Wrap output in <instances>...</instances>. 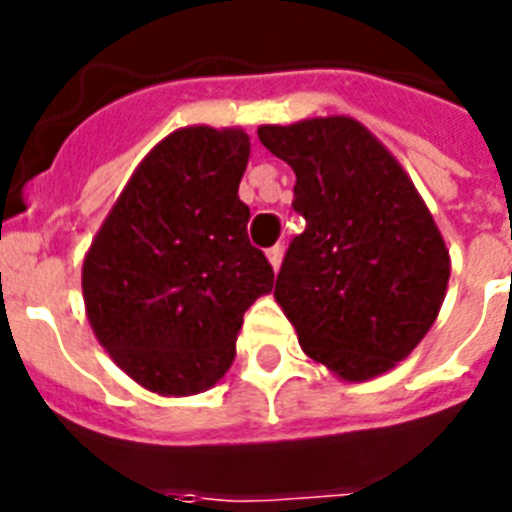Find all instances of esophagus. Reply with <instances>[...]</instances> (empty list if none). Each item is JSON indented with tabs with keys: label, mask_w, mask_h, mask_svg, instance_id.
Wrapping results in <instances>:
<instances>
[{
	"label": "esophagus",
	"mask_w": 512,
	"mask_h": 512,
	"mask_svg": "<svg viewBox=\"0 0 512 512\" xmlns=\"http://www.w3.org/2000/svg\"><path fill=\"white\" fill-rule=\"evenodd\" d=\"M281 257H284V247H281V244H276V247H271V249H268V260H271L273 271H279V265H281Z\"/></svg>",
	"instance_id": "1"
}]
</instances>
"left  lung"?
Here are the masks:
<instances>
[{
    "label": "left lung",
    "mask_w": 512,
    "mask_h": 512,
    "mask_svg": "<svg viewBox=\"0 0 512 512\" xmlns=\"http://www.w3.org/2000/svg\"><path fill=\"white\" fill-rule=\"evenodd\" d=\"M295 170L305 231L273 297L313 361L342 380L388 372L417 348L449 284V252L425 201L388 148L348 116L257 130Z\"/></svg>",
    "instance_id": "obj_1"
}]
</instances>
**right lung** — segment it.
I'll list each match as a JSON object with an SVG mask.
<instances>
[{"label":"right lung","instance_id":"add662e5","mask_svg":"<svg viewBox=\"0 0 512 512\" xmlns=\"http://www.w3.org/2000/svg\"><path fill=\"white\" fill-rule=\"evenodd\" d=\"M249 138L185 127L143 159L84 257L100 345L143 388L193 396L236 356L244 311L273 289L239 199Z\"/></svg>","mask_w":512,"mask_h":512}]
</instances>
